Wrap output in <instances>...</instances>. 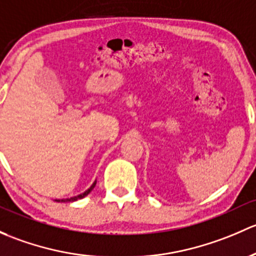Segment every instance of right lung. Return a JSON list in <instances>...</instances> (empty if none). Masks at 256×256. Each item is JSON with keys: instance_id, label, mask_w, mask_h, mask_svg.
Returning <instances> with one entry per match:
<instances>
[{"instance_id": "add662e5", "label": "right lung", "mask_w": 256, "mask_h": 256, "mask_svg": "<svg viewBox=\"0 0 256 256\" xmlns=\"http://www.w3.org/2000/svg\"><path fill=\"white\" fill-rule=\"evenodd\" d=\"M94 185H96V182H94V184H92V186L90 187V188L88 190V191H85V192H84V194H78V196H75V197H71V198L62 200V202H74V201H78V200H81V198H84V197H85V196H88V194H90V192H91L92 190H94ZM58 202H59V200H58Z\"/></svg>"}]
</instances>
